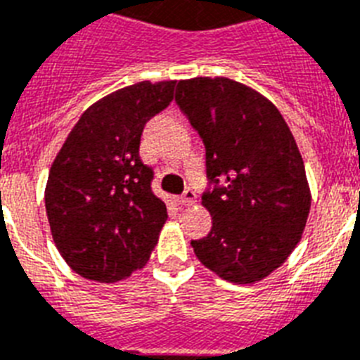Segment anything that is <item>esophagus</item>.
Masks as SVG:
<instances>
[{
  "mask_svg": "<svg viewBox=\"0 0 360 360\" xmlns=\"http://www.w3.org/2000/svg\"><path fill=\"white\" fill-rule=\"evenodd\" d=\"M196 200H198V194L196 191H192V188H186V191L179 196L181 205H192V203H196Z\"/></svg>",
  "mask_w": 360,
  "mask_h": 360,
  "instance_id": "esophagus-1",
  "label": "esophagus"
}]
</instances>
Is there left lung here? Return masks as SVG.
I'll use <instances>...</instances> for the list:
<instances>
[{"mask_svg": "<svg viewBox=\"0 0 360 360\" xmlns=\"http://www.w3.org/2000/svg\"><path fill=\"white\" fill-rule=\"evenodd\" d=\"M175 103L205 146L213 217L192 240L198 259L233 284H254L288 259L310 213V188L290 127L271 101L230 78L181 80Z\"/></svg>", "mask_w": 360, "mask_h": 360, "instance_id": "1", "label": "left lung"}]
</instances>
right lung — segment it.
Masks as SVG:
<instances>
[{"label":"right lung","mask_w":360,"mask_h":360,"mask_svg":"<svg viewBox=\"0 0 360 360\" xmlns=\"http://www.w3.org/2000/svg\"><path fill=\"white\" fill-rule=\"evenodd\" d=\"M175 82H138L82 114L48 175L44 203L53 243L72 271L115 282L141 269L168 219L153 194L140 140L174 101Z\"/></svg>","instance_id":"right-lung-1"}]
</instances>
